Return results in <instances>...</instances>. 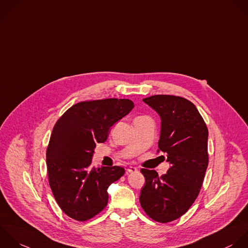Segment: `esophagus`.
<instances>
[{
  "label": "esophagus",
  "instance_id": "34e87169",
  "mask_svg": "<svg viewBox=\"0 0 248 248\" xmlns=\"http://www.w3.org/2000/svg\"><path fill=\"white\" fill-rule=\"evenodd\" d=\"M136 171H137V168H136V167L130 166V167L127 168V172H128V173H134V172H136Z\"/></svg>",
  "mask_w": 248,
  "mask_h": 248
}]
</instances>
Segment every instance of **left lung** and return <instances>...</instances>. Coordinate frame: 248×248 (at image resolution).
Instances as JSON below:
<instances>
[{"label": "left lung", "mask_w": 248, "mask_h": 248, "mask_svg": "<svg viewBox=\"0 0 248 248\" xmlns=\"http://www.w3.org/2000/svg\"><path fill=\"white\" fill-rule=\"evenodd\" d=\"M143 100L160 116L157 153L166 155L171 167L161 177L141 169L146 185L140 204L152 219L167 223L184 216L199 195L209 164V131L195 105L185 97L155 94Z\"/></svg>", "instance_id": "left-lung-1"}]
</instances>
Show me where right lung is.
I'll return each mask as SVG.
<instances>
[{
	"label": "right lung",
	"mask_w": 248,
	"mask_h": 248,
	"mask_svg": "<svg viewBox=\"0 0 248 248\" xmlns=\"http://www.w3.org/2000/svg\"><path fill=\"white\" fill-rule=\"evenodd\" d=\"M133 108L130 99L81 101L57 121L46 150L49 186L56 202L70 218L86 221L108 203L107 189L124 174L120 166L95 168L92 156L110 127Z\"/></svg>",
	"instance_id": "add662e5"
}]
</instances>
